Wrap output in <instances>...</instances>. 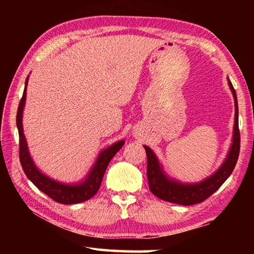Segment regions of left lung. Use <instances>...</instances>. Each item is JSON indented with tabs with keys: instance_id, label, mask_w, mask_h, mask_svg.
<instances>
[{
	"instance_id": "left-lung-1",
	"label": "left lung",
	"mask_w": 254,
	"mask_h": 254,
	"mask_svg": "<svg viewBox=\"0 0 254 254\" xmlns=\"http://www.w3.org/2000/svg\"><path fill=\"white\" fill-rule=\"evenodd\" d=\"M229 86L234 97L235 115H234V127H233V137L232 144L225 160L223 161L220 168L209 177L205 178L199 183L185 184L167 176L163 170V167L159 162L158 158L151 149L147 145H143L147 152L148 167L147 176L149 182L150 191L156 195L158 198L169 201V203L180 204V205H194L204 201L206 198L214 194L220 188L225 180L233 173L234 167L238 161L240 153V131H239V107L238 98H236L235 89L233 88L231 80L227 78Z\"/></svg>"
}]
</instances>
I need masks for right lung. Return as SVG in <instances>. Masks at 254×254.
<instances>
[{
    "label": "right lung",
    "instance_id": "1",
    "mask_svg": "<svg viewBox=\"0 0 254 254\" xmlns=\"http://www.w3.org/2000/svg\"><path fill=\"white\" fill-rule=\"evenodd\" d=\"M28 80L29 76L25 79L23 95L18 107V113H16V127H18L20 139V161L24 174L27 175L29 180H31L32 184L38 189H40L42 192H45L50 198L58 201L60 204H77L92 198L100 189L102 179L104 177L105 170L112 158L117 154V152L126 142H124V140H120L110 145V147L103 149L96 158V161L91 170L88 171V174L86 175V177L81 182L75 184H65L48 177L41 170H39L36 163H34L31 154L29 152L28 143L23 133L22 117L25 105V97H27Z\"/></svg>",
    "mask_w": 254,
    "mask_h": 254
}]
</instances>
